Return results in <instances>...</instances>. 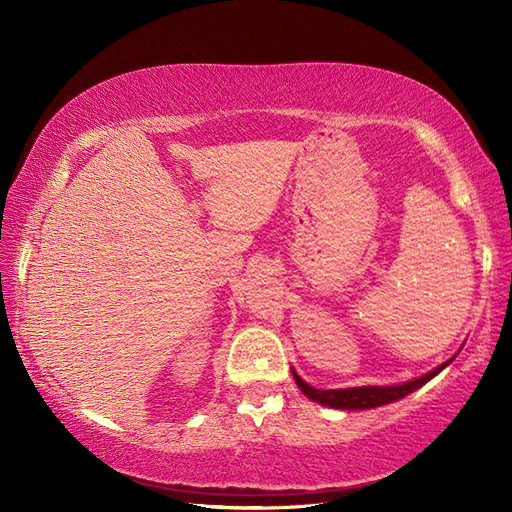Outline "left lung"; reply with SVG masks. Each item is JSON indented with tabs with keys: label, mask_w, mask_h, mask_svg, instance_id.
<instances>
[{
	"label": "left lung",
	"mask_w": 512,
	"mask_h": 512,
	"mask_svg": "<svg viewBox=\"0 0 512 512\" xmlns=\"http://www.w3.org/2000/svg\"><path fill=\"white\" fill-rule=\"evenodd\" d=\"M455 356L453 359H448L446 363L438 365L436 369L427 371V374L421 378H414V380L401 382V384H391V386H354V389L322 391V389H314V386H309L294 369H292V378H294V382H297L299 389L303 391V395L316 401V404H320V406H329L335 410H369V408H380L386 404H393V401L404 399L406 395L414 393L416 389H421L425 382L436 378L446 365H451L455 361Z\"/></svg>",
	"instance_id": "8db88e82"
}]
</instances>
